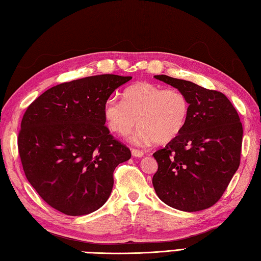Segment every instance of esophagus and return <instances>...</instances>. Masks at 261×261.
<instances>
[{"instance_id":"1","label":"esophagus","mask_w":261,"mask_h":261,"mask_svg":"<svg viewBox=\"0 0 261 261\" xmlns=\"http://www.w3.org/2000/svg\"><path fill=\"white\" fill-rule=\"evenodd\" d=\"M131 154H132V156L141 158V156L144 155V152L140 151V149H134V148H132V149H131Z\"/></svg>"}]
</instances>
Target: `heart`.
Instances as JSON below:
<instances>
[{"label":"heart","instance_id":"1","mask_svg":"<svg viewBox=\"0 0 261 261\" xmlns=\"http://www.w3.org/2000/svg\"><path fill=\"white\" fill-rule=\"evenodd\" d=\"M124 100L110 98L103 108L110 130L126 136L136 123L132 137L137 145L174 140L187 125L190 114L188 95L178 88H163L149 82H139L124 90Z\"/></svg>","mask_w":261,"mask_h":261}]
</instances>
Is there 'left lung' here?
<instances>
[{
  "label": "left lung",
  "mask_w": 261,
  "mask_h": 261,
  "mask_svg": "<svg viewBox=\"0 0 261 261\" xmlns=\"http://www.w3.org/2000/svg\"><path fill=\"white\" fill-rule=\"evenodd\" d=\"M159 81L183 91L190 101L187 125L153 154L158 197L173 208L198 212L213 206L240 167L243 126L237 110L221 92L166 74Z\"/></svg>",
  "instance_id": "1"
}]
</instances>
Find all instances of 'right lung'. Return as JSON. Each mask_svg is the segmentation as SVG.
Listing matches in <instances>:
<instances>
[{"instance_id": "right-lung-1", "label": "right lung", "mask_w": 261, "mask_h": 261, "mask_svg": "<svg viewBox=\"0 0 261 261\" xmlns=\"http://www.w3.org/2000/svg\"><path fill=\"white\" fill-rule=\"evenodd\" d=\"M132 77L99 74L47 90L23 116L18 151L26 178L43 200L63 214L99 210L110 196L114 170L131 158L105 125L113 92Z\"/></svg>"}]
</instances>
